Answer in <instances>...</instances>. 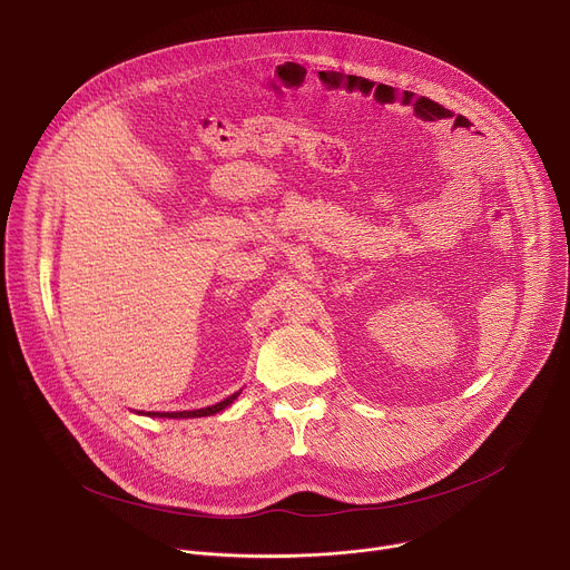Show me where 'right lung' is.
Returning a JSON list of instances; mask_svg holds the SVG:
<instances>
[{"instance_id":"right-lung-1","label":"right lung","mask_w":570,"mask_h":570,"mask_svg":"<svg viewBox=\"0 0 570 570\" xmlns=\"http://www.w3.org/2000/svg\"><path fill=\"white\" fill-rule=\"evenodd\" d=\"M238 396V392H234L232 396H227V399H223L220 403H216V405H209V409H200V411H180V413H148L150 417H169V420H187V417H207V415H214V413H218V411H223V409H227V405L234 401Z\"/></svg>"}]
</instances>
